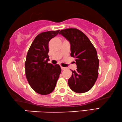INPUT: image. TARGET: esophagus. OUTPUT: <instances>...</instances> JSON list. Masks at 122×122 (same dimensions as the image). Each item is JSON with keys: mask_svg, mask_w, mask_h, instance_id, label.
<instances>
[{"mask_svg": "<svg viewBox=\"0 0 122 122\" xmlns=\"http://www.w3.org/2000/svg\"><path fill=\"white\" fill-rule=\"evenodd\" d=\"M61 70H65L66 69V67H62V66H61Z\"/></svg>", "mask_w": 122, "mask_h": 122, "instance_id": "esophagus-1", "label": "esophagus"}]
</instances>
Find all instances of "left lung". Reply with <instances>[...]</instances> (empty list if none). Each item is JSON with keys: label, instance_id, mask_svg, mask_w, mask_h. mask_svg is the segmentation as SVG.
I'll return each instance as SVG.
<instances>
[{"label": "left lung", "instance_id": "8db88e82", "mask_svg": "<svg viewBox=\"0 0 122 122\" xmlns=\"http://www.w3.org/2000/svg\"><path fill=\"white\" fill-rule=\"evenodd\" d=\"M59 34L70 42L71 56L76 58L77 69L72 71V76L68 80L70 88L77 93L87 92L92 88L99 74L97 50L86 35L79 29H63Z\"/></svg>", "mask_w": 122, "mask_h": 122}]
</instances>
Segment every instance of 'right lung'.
Instances as JSON below:
<instances>
[{
  "label": "right lung",
  "instance_id": "right-lung-1",
  "mask_svg": "<svg viewBox=\"0 0 122 122\" xmlns=\"http://www.w3.org/2000/svg\"><path fill=\"white\" fill-rule=\"evenodd\" d=\"M56 31L43 32L36 36L28 51L25 72L28 82L40 94L47 95L54 90L61 72L58 64L48 63L49 42L59 33Z\"/></svg>",
  "mask_w": 122,
  "mask_h": 122
}]
</instances>
